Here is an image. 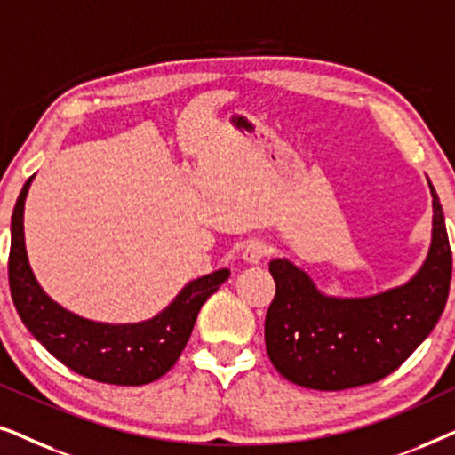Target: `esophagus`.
<instances>
[{
    "mask_svg": "<svg viewBox=\"0 0 455 455\" xmlns=\"http://www.w3.org/2000/svg\"><path fill=\"white\" fill-rule=\"evenodd\" d=\"M269 252L267 251V244L265 242H260V240H251V242H246V246H244V251H242V259L246 260V263H260V260H263V257L265 254Z\"/></svg>",
    "mask_w": 455,
    "mask_h": 455,
    "instance_id": "1",
    "label": "esophagus"
}]
</instances>
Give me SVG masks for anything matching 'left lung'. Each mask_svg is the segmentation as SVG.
<instances>
[{
  "label": "left lung",
  "mask_w": 455,
  "mask_h": 455,
  "mask_svg": "<svg viewBox=\"0 0 455 455\" xmlns=\"http://www.w3.org/2000/svg\"><path fill=\"white\" fill-rule=\"evenodd\" d=\"M428 186L431 251L420 271L400 288L369 298H331L290 260H271L275 298L265 316V346L279 375L308 389L360 387L391 375L428 338L451 282L443 209Z\"/></svg>",
  "instance_id": "left-lung-1"
}]
</instances>
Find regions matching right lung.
I'll list each match as a JSON object with an SVG mask.
<instances>
[{"label":"right lung","mask_w":455,"mask_h":455,"mask_svg":"<svg viewBox=\"0 0 455 455\" xmlns=\"http://www.w3.org/2000/svg\"><path fill=\"white\" fill-rule=\"evenodd\" d=\"M33 176L22 186L12 213L8 279L14 307L30 333L61 364L92 381L147 385L176 364L188 344L198 310L229 277L228 269L190 282L170 307L153 319L128 325L95 323L53 302L30 271L24 248V201Z\"/></svg>","instance_id":"1"}]
</instances>
